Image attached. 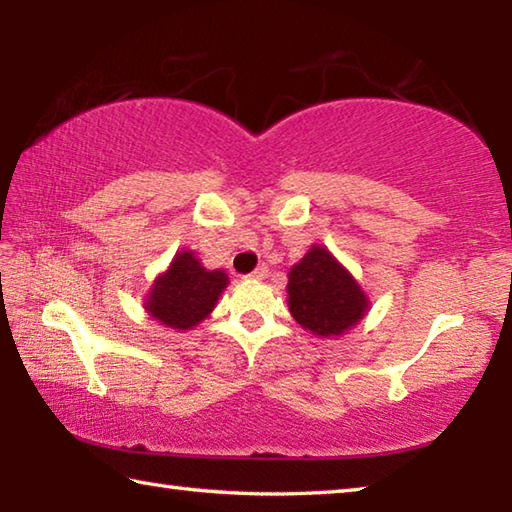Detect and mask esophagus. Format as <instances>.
<instances>
[{
  "instance_id": "34e87169",
  "label": "esophagus",
  "mask_w": 512,
  "mask_h": 512,
  "mask_svg": "<svg viewBox=\"0 0 512 512\" xmlns=\"http://www.w3.org/2000/svg\"><path fill=\"white\" fill-rule=\"evenodd\" d=\"M266 273H268V266H266V264H262V266H257L255 271L250 273V275H246V277H250V280H264Z\"/></svg>"
}]
</instances>
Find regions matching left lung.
<instances>
[{
	"mask_svg": "<svg viewBox=\"0 0 512 512\" xmlns=\"http://www.w3.org/2000/svg\"><path fill=\"white\" fill-rule=\"evenodd\" d=\"M291 315L315 336H342L367 311V297L327 248L313 246L288 273Z\"/></svg>",
	"mask_w": 512,
	"mask_h": 512,
	"instance_id": "8db88e82",
	"label": "left lung"
}]
</instances>
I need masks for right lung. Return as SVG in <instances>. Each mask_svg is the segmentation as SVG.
Returning a JSON list of instances; mask_svg holds the SVG:
<instances>
[{
    "mask_svg": "<svg viewBox=\"0 0 512 512\" xmlns=\"http://www.w3.org/2000/svg\"><path fill=\"white\" fill-rule=\"evenodd\" d=\"M226 284L224 271H206L197 257L183 250L156 280L147 311L165 327L190 329L215 309Z\"/></svg>",
    "mask_w": 512,
    "mask_h": 512,
    "instance_id": "right-lung-1",
    "label": "right lung"
}]
</instances>
